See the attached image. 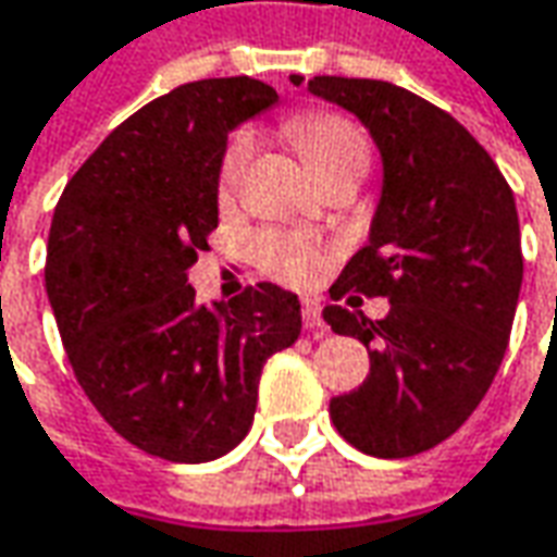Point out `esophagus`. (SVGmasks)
I'll use <instances>...</instances> for the list:
<instances>
[{
    "label": "esophagus",
    "mask_w": 557,
    "mask_h": 557,
    "mask_svg": "<svg viewBox=\"0 0 557 557\" xmlns=\"http://www.w3.org/2000/svg\"><path fill=\"white\" fill-rule=\"evenodd\" d=\"M300 310H304V325H307V332H312L315 337H322V334L329 332V325H325V319H322V307H319V300L304 297Z\"/></svg>",
    "instance_id": "1"
}]
</instances>
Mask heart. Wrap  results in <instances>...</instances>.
<instances>
[{
    "mask_svg": "<svg viewBox=\"0 0 557 557\" xmlns=\"http://www.w3.org/2000/svg\"><path fill=\"white\" fill-rule=\"evenodd\" d=\"M288 133L294 145L300 148L304 161L310 163L312 173H322L341 161H369V141L354 120L332 111H312L304 117L290 120ZM253 141L247 133L232 136L220 161V176L216 188L220 198H232L235 188L245 176L247 161H250ZM250 253L257 267L269 272L278 282L288 285H307L322 269H325V253L312 238L300 232H285V228H267L250 242Z\"/></svg>",
    "mask_w": 557,
    "mask_h": 557,
    "instance_id": "b5f03b06",
    "label": "heart"
}]
</instances>
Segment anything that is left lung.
<instances>
[{"label": "left lung", "instance_id": "8db88e82", "mask_svg": "<svg viewBox=\"0 0 557 557\" xmlns=\"http://www.w3.org/2000/svg\"><path fill=\"white\" fill-rule=\"evenodd\" d=\"M307 89L362 120L384 161L369 245L332 297H387L391 312L322 310L372 362L329 412L359 453L409 459L453 437L503 366L524 278L515 195L481 141L416 92L354 76H312Z\"/></svg>", "mask_w": 557, "mask_h": 557}]
</instances>
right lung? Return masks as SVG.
<instances>
[{"mask_svg":"<svg viewBox=\"0 0 557 557\" xmlns=\"http://www.w3.org/2000/svg\"><path fill=\"white\" fill-rule=\"evenodd\" d=\"M275 98L250 76L176 86L123 120L54 207L46 290L61 344L101 418L148 456L235 449L263 362L300 337L297 294L272 282L213 307L188 285L220 223L225 136Z\"/></svg>","mask_w":557,"mask_h":557,"instance_id":"right-lung-1","label":"right lung"}]
</instances>
